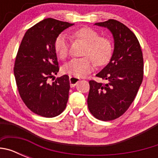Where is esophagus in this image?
<instances>
[{
    "label": "esophagus",
    "instance_id": "34e87169",
    "mask_svg": "<svg viewBox=\"0 0 158 158\" xmlns=\"http://www.w3.org/2000/svg\"><path fill=\"white\" fill-rule=\"evenodd\" d=\"M80 81V79L78 77H69V84H70L71 87H73L77 84V82Z\"/></svg>",
    "mask_w": 158,
    "mask_h": 158
}]
</instances>
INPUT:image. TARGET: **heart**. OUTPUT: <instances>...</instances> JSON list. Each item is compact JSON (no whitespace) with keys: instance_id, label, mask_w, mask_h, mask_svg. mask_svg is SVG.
Wrapping results in <instances>:
<instances>
[{"instance_id":"b5f03b06","label":"heart","mask_w":158,"mask_h":158,"mask_svg":"<svg viewBox=\"0 0 158 158\" xmlns=\"http://www.w3.org/2000/svg\"><path fill=\"white\" fill-rule=\"evenodd\" d=\"M74 36L87 43L84 55L85 57L73 58L64 65V71L75 77H85L93 70L94 61L102 66L109 61L112 54V44L108 39L100 37L96 30L82 27L74 32ZM69 42L65 35L61 34L54 42V51L60 59H65L69 54Z\"/></svg>"}]
</instances>
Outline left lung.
<instances>
[{
	"instance_id": "left-lung-1",
	"label": "left lung",
	"mask_w": 158,
	"mask_h": 158,
	"mask_svg": "<svg viewBox=\"0 0 158 158\" xmlns=\"http://www.w3.org/2000/svg\"><path fill=\"white\" fill-rule=\"evenodd\" d=\"M109 29L115 41L111 61L96 77L107 83L89 81L88 107L102 121L120 117L135 100L143 80V56L139 40L126 25L115 19L95 23Z\"/></svg>"
}]
</instances>
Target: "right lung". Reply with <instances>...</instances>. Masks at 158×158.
I'll list each match as a JSON object with an SVG mask.
<instances>
[{
    "mask_svg": "<svg viewBox=\"0 0 158 158\" xmlns=\"http://www.w3.org/2000/svg\"><path fill=\"white\" fill-rule=\"evenodd\" d=\"M68 22L48 18L26 31L14 64V76L22 100L32 112L46 118L60 115L69 98L68 75L50 84L59 70L54 42L67 27Z\"/></svg>",
    "mask_w": 158,
    "mask_h": 158,
    "instance_id": "right-lung-1",
    "label": "right lung"
}]
</instances>
